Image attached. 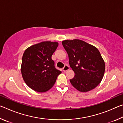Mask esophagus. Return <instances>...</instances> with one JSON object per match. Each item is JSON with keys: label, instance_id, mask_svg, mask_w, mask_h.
Instances as JSON below:
<instances>
[{"label": "esophagus", "instance_id": "1", "mask_svg": "<svg viewBox=\"0 0 123 123\" xmlns=\"http://www.w3.org/2000/svg\"><path fill=\"white\" fill-rule=\"evenodd\" d=\"M69 67L68 66H67V65H66L63 68V72H66V71H67V70H69Z\"/></svg>", "mask_w": 123, "mask_h": 123}]
</instances>
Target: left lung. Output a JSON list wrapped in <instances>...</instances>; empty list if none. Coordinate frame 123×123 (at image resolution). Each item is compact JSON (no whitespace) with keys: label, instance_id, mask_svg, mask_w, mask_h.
I'll return each instance as SVG.
<instances>
[{"label":"left lung","instance_id":"obj_1","mask_svg":"<svg viewBox=\"0 0 123 123\" xmlns=\"http://www.w3.org/2000/svg\"><path fill=\"white\" fill-rule=\"evenodd\" d=\"M69 57L70 67L75 73L70 82L81 92L95 88L103 78L105 64L96 47L79 39L62 42Z\"/></svg>","mask_w":123,"mask_h":123}]
</instances>
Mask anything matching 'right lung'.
Segmentation results:
<instances>
[{"label":"right lung","mask_w":123,"mask_h":123,"mask_svg":"<svg viewBox=\"0 0 123 123\" xmlns=\"http://www.w3.org/2000/svg\"><path fill=\"white\" fill-rule=\"evenodd\" d=\"M58 45L56 42L43 41L25 50L21 64L22 75L25 84L34 91L43 93L49 90L61 73L56 69L51 59Z\"/></svg>","instance_id":"right-lung-1"}]
</instances>
